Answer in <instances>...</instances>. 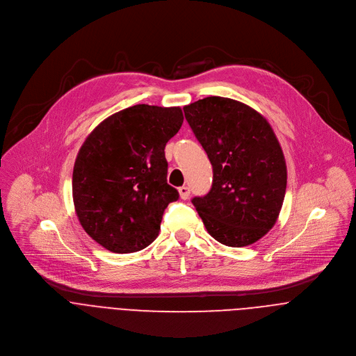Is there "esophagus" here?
I'll use <instances>...</instances> for the list:
<instances>
[{
	"label": "esophagus",
	"instance_id": "1",
	"mask_svg": "<svg viewBox=\"0 0 356 356\" xmlns=\"http://www.w3.org/2000/svg\"><path fill=\"white\" fill-rule=\"evenodd\" d=\"M179 194H180L181 200H187L188 195H190V188L187 186H183V187L179 188Z\"/></svg>",
	"mask_w": 356,
	"mask_h": 356
}]
</instances>
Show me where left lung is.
Instances as JSON below:
<instances>
[{"mask_svg":"<svg viewBox=\"0 0 356 356\" xmlns=\"http://www.w3.org/2000/svg\"><path fill=\"white\" fill-rule=\"evenodd\" d=\"M183 110L214 172L210 193L193 198L198 216L227 246L255 243L276 224L287 184L284 155L270 124L241 101L218 95Z\"/></svg>","mask_w":356,"mask_h":356,"instance_id":"8db88e82","label":"left lung"}]
</instances>
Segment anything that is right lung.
<instances>
[{"label":"right lung","instance_id":"add662e5","mask_svg":"<svg viewBox=\"0 0 356 356\" xmlns=\"http://www.w3.org/2000/svg\"><path fill=\"white\" fill-rule=\"evenodd\" d=\"M180 107L138 104L101 121L86 138L73 168L74 211L83 229L114 253L154 242L169 202L165 146L181 124Z\"/></svg>","mask_w":356,"mask_h":356}]
</instances>
